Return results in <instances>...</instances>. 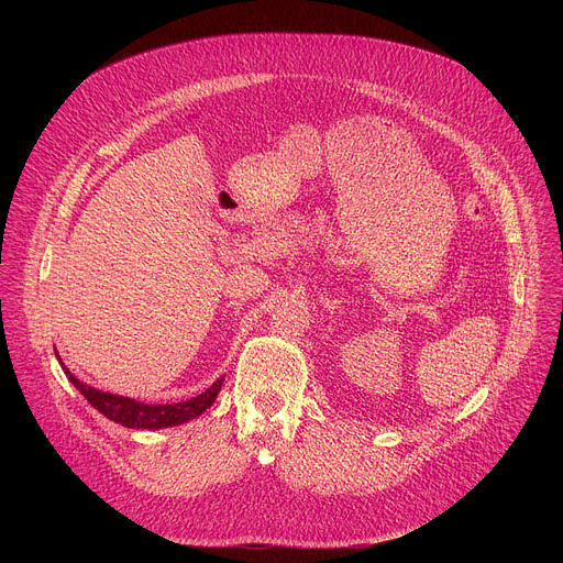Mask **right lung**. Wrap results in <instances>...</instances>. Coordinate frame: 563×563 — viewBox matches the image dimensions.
Instances as JSON below:
<instances>
[{"mask_svg": "<svg viewBox=\"0 0 563 563\" xmlns=\"http://www.w3.org/2000/svg\"><path fill=\"white\" fill-rule=\"evenodd\" d=\"M55 356H57L64 374L68 376V380L77 387V391L82 394L100 415H104L113 423H120V426L131 428V430H163V428L183 426V423L200 417L207 408L213 406V400H216V396L222 387V380H224V376H220L202 394H198L189 400H180V404L148 406V404H142V400L120 396V394H111V391H102V389H96V387L87 385L85 380H79L77 376L70 374V369L62 363L59 354H55Z\"/></svg>", "mask_w": 563, "mask_h": 563, "instance_id": "add662e5", "label": "right lung"}]
</instances>
